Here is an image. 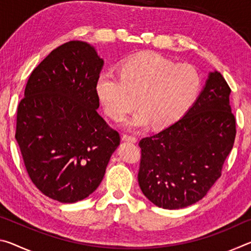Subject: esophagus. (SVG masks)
I'll list each match as a JSON object with an SVG mask.
<instances>
[{
	"instance_id": "obj_1",
	"label": "esophagus",
	"mask_w": 251,
	"mask_h": 251,
	"mask_svg": "<svg viewBox=\"0 0 251 251\" xmlns=\"http://www.w3.org/2000/svg\"><path fill=\"white\" fill-rule=\"evenodd\" d=\"M123 139L126 142H131V143H136L137 142V138L134 135H128V134H124L123 135Z\"/></svg>"
}]
</instances>
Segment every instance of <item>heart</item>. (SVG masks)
I'll use <instances>...</instances> for the list:
<instances>
[{"label":"heart","instance_id":"heart-1","mask_svg":"<svg viewBox=\"0 0 251 251\" xmlns=\"http://www.w3.org/2000/svg\"><path fill=\"white\" fill-rule=\"evenodd\" d=\"M121 76L103 73L97 93L106 113L121 121L137 104L141 108L126 123L130 128L150 124L157 128L177 121L193 104L201 86L194 65L176 64L157 53H139L123 63Z\"/></svg>","mask_w":251,"mask_h":251}]
</instances>
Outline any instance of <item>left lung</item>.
I'll use <instances>...</instances> for the list:
<instances>
[{
	"mask_svg": "<svg viewBox=\"0 0 251 251\" xmlns=\"http://www.w3.org/2000/svg\"><path fill=\"white\" fill-rule=\"evenodd\" d=\"M230 92L223 75L212 72L184 117L141 139L138 184L154 205L164 209L193 205L222 176L236 137Z\"/></svg>",
	"mask_w": 251,
	"mask_h": 251,
	"instance_id": "8db88e82",
	"label": "left lung"
}]
</instances>
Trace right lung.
I'll return each instance as SVG.
<instances>
[{
	"label": "right lung",
	"instance_id": "1",
	"mask_svg": "<svg viewBox=\"0 0 251 251\" xmlns=\"http://www.w3.org/2000/svg\"><path fill=\"white\" fill-rule=\"evenodd\" d=\"M104 61L93 46L71 41L29 75L18 106L15 138L33 184L59 202L94 192L121 136L97 113Z\"/></svg>",
	"mask_w": 251,
	"mask_h": 251
}]
</instances>
